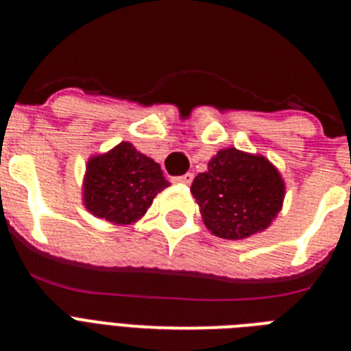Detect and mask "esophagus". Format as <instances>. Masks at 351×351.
I'll use <instances>...</instances> for the list:
<instances>
[{
    "mask_svg": "<svg viewBox=\"0 0 351 351\" xmlns=\"http://www.w3.org/2000/svg\"><path fill=\"white\" fill-rule=\"evenodd\" d=\"M191 181H193V173H184V176L173 178V182H182V184H191Z\"/></svg>",
    "mask_w": 351,
    "mask_h": 351,
    "instance_id": "34e87169",
    "label": "esophagus"
}]
</instances>
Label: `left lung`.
I'll return each instance as SVG.
<instances>
[{
	"label": "left lung",
	"instance_id": "8db88e82",
	"mask_svg": "<svg viewBox=\"0 0 351 351\" xmlns=\"http://www.w3.org/2000/svg\"><path fill=\"white\" fill-rule=\"evenodd\" d=\"M191 193L207 228L237 241L271 225L283 207L285 181L267 158L228 147L193 179Z\"/></svg>",
	"mask_w": 351,
	"mask_h": 351
}]
</instances>
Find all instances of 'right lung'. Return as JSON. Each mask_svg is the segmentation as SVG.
<instances>
[{
	"mask_svg": "<svg viewBox=\"0 0 351 351\" xmlns=\"http://www.w3.org/2000/svg\"><path fill=\"white\" fill-rule=\"evenodd\" d=\"M167 186L170 182L156 161L130 142H121L108 153L89 158L82 184L84 206L96 218L132 225Z\"/></svg>",
	"mask_w": 351,
	"mask_h": 351,
	"instance_id": "1",
	"label": "right lung"
}]
</instances>
